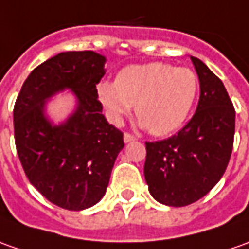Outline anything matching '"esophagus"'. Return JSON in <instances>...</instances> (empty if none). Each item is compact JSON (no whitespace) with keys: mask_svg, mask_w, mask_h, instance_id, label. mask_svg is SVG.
Listing matches in <instances>:
<instances>
[{"mask_svg":"<svg viewBox=\"0 0 249 249\" xmlns=\"http://www.w3.org/2000/svg\"><path fill=\"white\" fill-rule=\"evenodd\" d=\"M133 140H136V138L132 135V133H129V132H125L124 133V142L125 143H129V142H133Z\"/></svg>","mask_w":249,"mask_h":249,"instance_id":"esophagus-1","label":"esophagus"}]
</instances>
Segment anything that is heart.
<instances>
[{"mask_svg": "<svg viewBox=\"0 0 249 249\" xmlns=\"http://www.w3.org/2000/svg\"><path fill=\"white\" fill-rule=\"evenodd\" d=\"M199 79L188 68L166 62L131 65L116 82H101L98 95L109 117L120 123L135 106L140 124L154 136L180 129L194 109Z\"/></svg>", "mask_w": 249, "mask_h": 249, "instance_id": "1", "label": "heart"}]
</instances>
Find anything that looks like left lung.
<instances>
[{"mask_svg": "<svg viewBox=\"0 0 249 249\" xmlns=\"http://www.w3.org/2000/svg\"><path fill=\"white\" fill-rule=\"evenodd\" d=\"M200 82V98L188 124L172 138L146 142L144 177L155 200L184 207L202 199L224 176L234 139V117L221 79L191 57Z\"/></svg>", "mask_w": 249, "mask_h": 249, "instance_id": "left-lung-1", "label": "left lung"}]
</instances>
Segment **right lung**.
<instances>
[{
	"mask_svg": "<svg viewBox=\"0 0 249 249\" xmlns=\"http://www.w3.org/2000/svg\"><path fill=\"white\" fill-rule=\"evenodd\" d=\"M105 62L91 50L57 54L32 71L15 103V143L25 176L61 209L80 211L99 202L124 147L123 132L107 123L98 101ZM64 88L74 91L78 109L54 127L44 103Z\"/></svg>",
	"mask_w": 249,
	"mask_h": 249,
	"instance_id": "1",
	"label": "right lung"
}]
</instances>
